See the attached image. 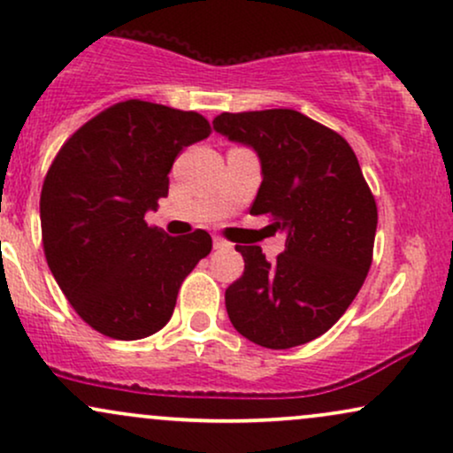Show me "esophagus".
<instances>
[{
	"label": "esophagus",
	"mask_w": 453,
	"mask_h": 453,
	"mask_svg": "<svg viewBox=\"0 0 453 453\" xmlns=\"http://www.w3.org/2000/svg\"><path fill=\"white\" fill-rule=\"evenodd\" d=\"M212 247L219 249V251H223V249H230L232 244L227 241H223V238H212Z\"/></svg>",
	"instance_id": "1"
}]
</instances>
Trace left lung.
Masks as SVG:
<instances>
[{"label": "left lung", "mask_w": 453, "mask_h": 453, "mask_svg": "<svg viewBox=\"0 0 453 453\" xmlns=\"http://www.w3.org/2000/svg\"><path fill=\"white\" fill-rule=\"evenodd\" d=\"M215 132L251 147L262 185L251 215H270L285 251L268 262L236 244L244 273L226 289L232 326L266 349L304 345L330 330L372 262L377 204L347 140L289 108L221 112Z\"/></svg>", "instance_id": "obj_1"}]
</instances>
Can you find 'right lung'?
<instances>
[{
  "mask_svg": "<svg viewBox=\"0 0 453 453\" xmlns=\"http://www.w3.org/2000/svg\"><path fill=\"white\" fill-rule=\"evenodd\" d=\"M202 114L127 100L87 121L61 147L42 196L44 256L74 311L104 336L136 341L173 317L211 234L168 236L144 215L168 196L176 155L209 138Z\"/></svg>",
  "mask_w": 453,
  "mask_h": 453,
  "instance_id": "1",
  "label": "right lung"
}]
</instances>
